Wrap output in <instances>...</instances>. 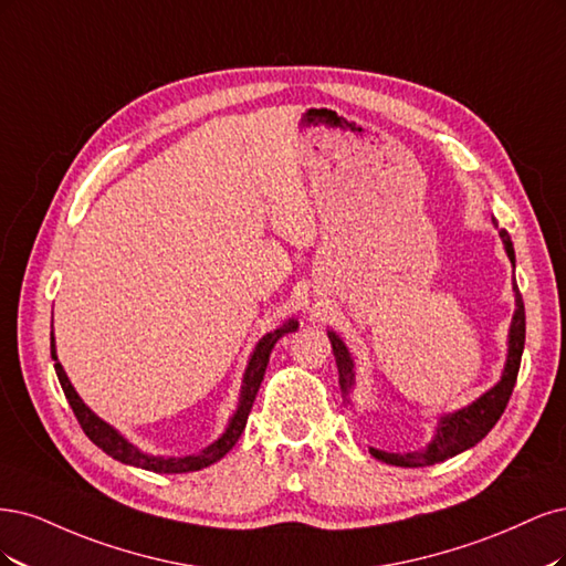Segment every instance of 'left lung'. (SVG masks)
<instances>
[{"label":"left lung","mask_w":566,"mask_h":566,"mask_svg":"<svg viewBox=\"0 0 566 566\" xmlns=\"http://www.w3.org/2000/svg\"><path fill=\"white\" fill-rule=\"evenodd\" d=\"M499 234H501V242L505 247L507 259L515 268V249H513V242H510V234L505 230H501ZM513 291H515V315H513V322H510V332H507L505 367H503L501 380L496 382V386L489 388L484 395H480L472 405H468L459 411L440 416L432 440L428 442L426 449L409 451V453H388V451L369 447L374 459L388 463V465H399V468L434 465V463H442V461L451 459V455L461 453L470 447H475L478 442L484 440L489 430L499 423V418L505 411L507 399H510V395H513V388H515L520 361H522V350H524V332H526L524 303H522V294H520L515 280H513ZM326 334H329L332 350H334V357H336L343 399H345V405L353 407L350 392L355 388V361L350 357L348 345L343 343V338L334 329H329Z\"/></svg>","instance_id":"obj_1"}]
</instances>
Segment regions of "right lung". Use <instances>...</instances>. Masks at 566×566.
<instances>
[{"label":"right lung","mask_w":566,"mask_h":566,"mask_svg":"<svg viewBox=\"0 0 566 566\" xmlns=\"http://www.w3.org/2000/svg\"><path fill=\"white\" fill-rule=\"evenodd\" d=\"M296 329H298V322L296 319H289L282 326H277L275 332L265 334L256 343V348H253V353L249 357L247 371H244V378H242L240 402H237V409L230 416V421H228L223 434L218 437L216 442H211L209 447H205L199 453L169 455V459H167V455H153V453L140 451L136 444H132L129 440H126V437L119 430H115L111 423H105L103 418H98L94 411H91L84 405V399L77 395L75 388H72V382H70V378H67V374L63 369V364L59 361L56 340H53V334H51V357H53V361H56V364H53V367H56V376L61 380V388H63V392L67 397V402H70L72 411H75L77 421H80L82 430L86 432V437H88L91 442H94L98 449H103L107 455H113V459L119 461V463L143 468V470H153V472H164V475H171V472H192V470L209 468L216 461H221L223 455L237 444V440H240V434L244 432L249 411L253 407V399H256V395H259V388H261V380L265 376L272 348H275V343L282 336L296 332Z\"/></svg>","instance_id":"obj_1"}]
</instances>
